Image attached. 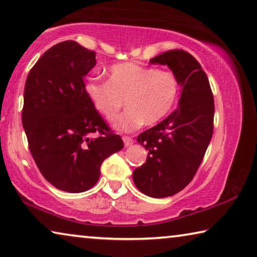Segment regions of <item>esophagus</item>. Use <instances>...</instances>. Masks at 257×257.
<instances>
[{"label":"esophagus","mask_w":257,"mask_h":257,"mask_svg":"<svg viewBox=\"0 0 257 257\" xmlns=\"http://www.w3.org/2000/svg\"><path fill=\"white\" fill-rule=\"evenodd\" d=\"M123 141H124L125 147H128V146H132V145L134 144V140L132 139L131 137H126V136H124V137H123Z\"/></svg>","instance_id":"1"}]
</instances>
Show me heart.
Segmentation results:
<instances>
[{
  "label": "heart",
  "instance_id": "obj_1",
  "mask_svg": "<svg viewBox=\"0 0 257 257\" xmlns=\"http://www.w3.org/2000/svg\"><path fill=\"white\" fill-rule=\"evenodd\" d=\"M85 90L94 108L108 120L116 118L125 100L127 110L113 125L119 131L131 132L168 116L178 97L179 84L170 71L126 62L109 70L108 81L93 79Z\"/></svg>",
  "mask_w": 257,
  "mask_h": 257
}]
</instances>
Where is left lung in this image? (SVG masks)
Instances as JSON below:
<instances>
[{
    "instance_id": "8db88e82",
    "label": "left lung",
    "mask_w": 257,
    "mask_h": 257,
    "mask_svg": "<svg viewBox=\"0 0 257 257\" xmlns=\"http://www.w3.org/2000/svg\"><path fill=\"white\" fill-rule=\"evenodd\" d=\"M149 63L168 65L181 94L178 109L138 137L148 155L133 181L146 195L167 197L191 183L203 160L214 131V96L206 72L187 51H165Z\"/></svg>"
}]
</instances>
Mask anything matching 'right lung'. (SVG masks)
<instances>
[{"instance_id":"1","label":"right lung","mask_w":257,"mask_h":257,"mask_svg":"<svg viewBox=\"0 0 257 257\" xmlns=\"http://www.w3.org/2000/svg\"><path fill=\"white\" fill-rule=\"evenodd\" d=\"M95 64V51L63 41L39 58L26 79L22 120L29 148L46 180L64 192L92 188L102 162L124 147L86 94L84 79Z\"/></svg>"}]
</instances>
